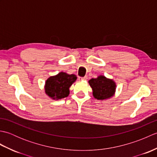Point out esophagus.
I'll return each mask as SVG.
<instances>
[{"label":"esophagus","mask_w":157,"mask_h":157,"mask_svg":"<svg viewBox=\"0 0 157 157\" xmlns=\"http://www.w3.org/2000/svg\"><path fill=\"white\" fill-rule=\"evenodd\" d=\"M87 76H85V77H78V79L79 81L81 80H86V79H87Z\"/></svg>","instance_id":"obj_1"}]
</instances>
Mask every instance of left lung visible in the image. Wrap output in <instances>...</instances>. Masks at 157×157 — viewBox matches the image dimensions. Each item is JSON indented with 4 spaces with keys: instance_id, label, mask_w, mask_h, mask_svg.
Segmentation results:
<instances>
[{
    "instance_id": "8db88e82",
    "label": "left lung",
    "mask_w": 157,
    "mask_h": 157,
    "mask_svg": "<svg viewBox=\"0 0 157 157\" xmlns=\"http://www.w3.org/2000/svg\"><path fill=\"white\" fill-rule=\"evenodd\" d=\"M89 84L93 90V96L98 100L109 98L114 94L115 90V82L106 79L105 76H98L97 78H92Z\"/></svg>"
}]
</instances>
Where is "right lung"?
<instances>
[{
    "label": "right lung",
    "mask_w": 157,
    "mask_h": 157,
    "mask_svg": "<svg viewBox=\"0 0 157 157\" xmlns=\"http://www.w3.org/2000/svg\"><path fill=\"white\" fill-rule=\"evenodd\" d=\"M77 77L74 74L69 75L64 72L49 78L46 82L45 92L50 97L61 99L69 94V87L75 82Z\"/></svg>",
    "instance_id": "right-lung-1"
}]
</instances>
